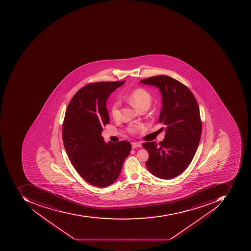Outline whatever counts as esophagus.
Listing matches in <instances>:
<instances>
[{"label": "esophagus", "instance_id": "obj_1", "mask_svg": "<svg viewBox=\"0 0 251 251\" xmlns=\"http://www.w3.org/2000/svg\"><path fill=\"white\" fill-rule=\"evenodd\" d=\"M132 149H134L136 148L141 147V144L139 143H132Z\"/></svg>", "mask_w": 251, "mask_h": 251}]
</instances>
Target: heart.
I'll return each mask as SVG.
<instances>
[{"mask_svg": "<svg viewBox=\"0 0 251 251\" xmlns=\"http://www.w3.org/2000/svg\"><path fill=\"white\" fill-rule=\"evenodd\" d=\"M125 100L133 105L135 108L139 110H143L144 108H149L151 104L152 97L149 90L143 87H138L132 90L127 96L124 97ZM121 102L119 100H115L112 102V105L110 107V113L112 118L118 119L121 116ZM141 129V126H136L129 129V131L132 133H136Z\"/></svg>", "mask_w": 251, "mask_h": 251, "instance_id": "1", "label": "heart"}]
</instances>
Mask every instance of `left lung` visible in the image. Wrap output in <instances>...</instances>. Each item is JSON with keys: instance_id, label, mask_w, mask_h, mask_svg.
I'll use <instances>...</instances> for the list:
<instances>
[{"instance_id": "1", "label": "left lung", "mask_w": 251, "mask_h": 251, "mask_svg": "<svg viewBox=\"0 0 251 251\" xmlns=\"http://www.w3.org/2000/svg\"><path fill=\"white\" fill-rule=\"evenodd\" d=\"M140 83L161 91L162 108L158 121L166 131L165 139L159 144L143 143L149 154L146 167L160 179H173L189 167L199 147L202 131L199 104L186 86L169 76L148 77Z\"/></svg>"}]
</instances>
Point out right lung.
I'll list each match as a JSON object with an SVG mask.
<instances>
[{
  "mask_svg": "<svg viewBox=\"0 0 251 251\" xmlns=\"http://www.w3.org/2000/svg\"><path fill=\"white\" fill-rule=\"evenodd\" d=\"M123 81L97 82L72 97L62 125V140L68 157L79 175L91 185L106 187L116 181L129 155V142L105 143L102 126L109 123L106 101Z\"/></svg>",
  "mask_w": 251,
  "mask_h": 251,
  "instance_id": "add662e5",
  "label": "right lung"
}]
</instances>
